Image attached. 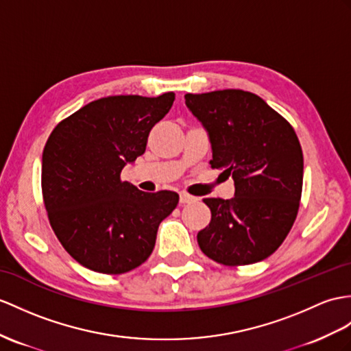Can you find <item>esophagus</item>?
Masks as SVG:
<instances>
[{"mask_svg": "<svg viewBox=\"0 0 351 351\" xmlns=\"http://www.w3.org/2000/svg\"><path fill=\"white\" fill-rule=\"evenodd\" d=\"M196 198L192 195H187V193H180V204H189V202H195Z\"/></svg>", "mask_w": 351, "mask_h": 351, "instance_id": "obj_1", "label": "esophagus"}]
</instances>
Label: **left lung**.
<instances>
[{
  "mask_svg": "<svg viewBox=\"0 0 351 351\" xmlns=\"http://www.w3.org/2000/svg\"><path fill=\"white\" fill-rule=\"evenodd\" d=\"M186 106L208 134L211 168L232 176V199L205 198L204 254L228 267L274 253L293 226L302 193L304 156L293 128L261 97L240 89L186 93Z\"/></svg>",
  "mask_w": 351,
  "mask_h": 351,
  "instance_id": "8db88e82",
  "label": "left lung"
}]
</instances>
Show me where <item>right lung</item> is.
<instances>
[{
    "label": "right lung",
    "instance_id": "add662e5",
    "mask_svg": "<svg viewBox=\"0 0 351 351\" xmlns=\"http://www.w3.org/2000/svg\"><path fill=\"white\" fill-rule=\"evenodd\" d=\"M174 99V92L99 98L50 134L41 164L45 207L58 240L88 269L123 274L140 267L160 221L177 207L176 192L146 193L121 180Z\"/></svg>",
    "mask_w": 351,
    "mask_h": 351
}]
</instances>
